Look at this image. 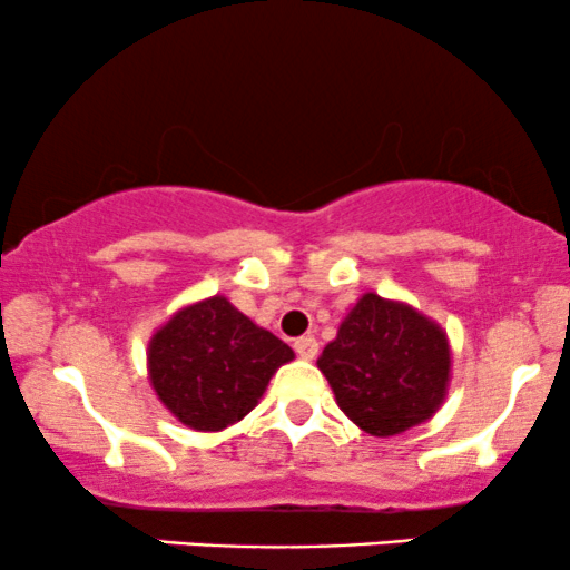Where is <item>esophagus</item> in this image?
I'll list each match as a JSON object with an SVG mask.
<instances>
[{
    "instance_id": "34e87169",
    "label": "esophagus",
    "mask_w": 570,
    "mask_h": 570,
    "mask_svg": "<svg viewBox=\"0 0 570 570\" xmlns=\"http://www.w3.org/2000/svg\"><path fill=\"white\" fill-rule=\"evenodd\" d=\"M294 351H297L299 358H307V362H311V358H316V353H318V340L313 335L297 337L294 340Z\"/></svg>"
}]
</instances>
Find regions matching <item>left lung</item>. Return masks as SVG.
<instances>
[{
  "mask_svg": "<svg viewBox=\"0 0 570 570\" xmlns=\"http://www.w3.org/2000/svg\"><path fill=\"white\" fill-rule=\"evenodd\" d=\"M337 407L372 436L421 426L448 396V332L417 307L367 292L345 313L318 356Z\"/></svg>",
  "mask_w": 570,
  "mask_h": 570,
  "instance_id": "1",
  "label": "left lung"
}]
</instances>
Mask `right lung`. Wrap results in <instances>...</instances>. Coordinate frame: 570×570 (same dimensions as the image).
<instances>
[{"label": "right lung", "instance_id": "add662e5", "mask_svg": "<svg viewBox=\"0 0 570 570\" xmlns=\"http://www.w3.org/2000/svg\"><path fill=\"white\" fill-rule=\"evenodd\" d=\"M294 351L244 316L225 294L189 303L153 332L147 375L179 423L222 431L259 404Z\"/></svg>", "mask_w": 570, "mask_h": 570}]
</instances>
